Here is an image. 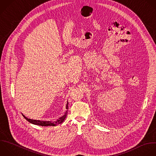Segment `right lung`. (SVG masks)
Segmentation results:
<instances>
[{
  "instance_id": "obj_1",
  "label": "right lung",
  "mask_w": 156,
  "mask_h": 156,
  "mask_svg": "<svg viewBox=\"0 0 156 156\" xmlns=\"http://www.w3.org/2000/svg\"><path fill=\"white\" fill-rule=\"evenodd\" d=\"M67 114H68V112L67 111H66V112H65V115L63 116H62L61 118H60V119L59 120H58L57 121H56V122L55 123H49V121H48V122H40V121H36V120H32V121H30L31 123H32V124H36V125H39V126H55L57 123L58 124H61L64 120H65V119L66 118V115H67ZM32 120V119H31Z\"/></svg>"
}]
</instances>
